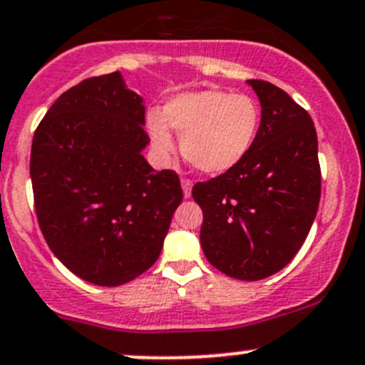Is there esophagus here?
Segmentation results:
<instances>
[{
	"mask_svg": "<svg viewBox=\"0 0 365 365\" xmlns=\"http://www.w3.org/2000/svg\"><path fill=\"white\" fill-rule=\"evenodd\" d=\"M182 190H183V197L189 199L190 197V192H192V182L187 178L182 180Z\"/></svg>",
	"mask_w": 365,
	"mask_h": 365,
	"instance_id": "34e87169",
	"label": "esophagus"
}]
</instances>
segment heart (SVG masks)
Returning <instances> with one entry per match:
<instances>
[{
  "label": "heart",
  "instance_id": "1",
  "mask_svg": "<svg viewBox=\"0 0 365 365\" xmlns=\"http://www.w3.org/2000/svg\"><path fill=\"white\" fill-rule=\"evenodd\" d=\"M259 124V106L252 98L224 91L183 92L166 103L163 117L150 113L147 118L157 152H175L173 129L182 136L183 157L195 170L212 176L231 171L248 155Z\"/></svg>",
  "mask_w": 365,
  "mask_h": 365
}]
</instances>
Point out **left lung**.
I'll use <instances>...</instances> for the list:
<instances>
[{
	"label": "left lung",
	"instance_id": "8db88e82",
	"mask_svg": "<svg viewBox=\"0 0 365 365\" xmlns=\"http://www.w3.org/2000/svg\"><path fill=\"white\" fill-rule=\"evenodd\" d=\"M247 83L260 101L255 143L231 171L195 183L192 197L202 210L201 247L210 264L257 282L283 269L302 247L322 178L308 112L273 83Z\"/></svg>",
	"mask_w": 365,
	"mask_h": 365
}]
</instances>
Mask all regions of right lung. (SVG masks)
Masks as SVG:
<instances>
[{"instance_id": "add662e5", "label": "right lung", "mask_w": 365, "mask_h": 365, "mask_svg": "<svg viewBox=\"0 0 365 365\" xmlns=\"http://www.w3.org/2000/svg\"><path fill=\"white\" fill-rule=\"evenodd\" d=\"M143 98L115 71L61 94L33 136L38 224L53 255L94 285L152 267L183 199L178 175L143 157Z\"/></svg>"}]
</instances>
